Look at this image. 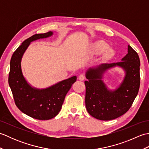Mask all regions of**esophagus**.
I'll return each mask as SVG.
<instances>
[{
    "mask_svg": "<svg viewBox=\"0 0 149 149\" xmlns=\"http://www.w3.org/2000/svg\"><path fill=\"white\" fill-rule=\"evenodd\" d=\"M84 79H85V76L84 74H81L79 76V79L80 81H84Z\"/></svg>",
    "mask_w": 149,
    "mask_h": 149,
    "instance_id": "obj_1",
    "label": "esophagus"
}]
</instances>
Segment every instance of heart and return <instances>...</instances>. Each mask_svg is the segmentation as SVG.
<instances>
[{"label":"heart","mask_w":149,"mask_h":149,"mask_svg":"<svg viewBox=\"0 0 149 149\" xmlns=\"http://www.w3.org/2000/svg\"><path fill=\"white\" fill-rule=\"evenodd\" d=\"M92 50L94 52L100 54L104 51V56L106 58H111L115 55V50L112 47H108V44L102 40L97 41L92 45Z\"/></svg>","instance_id":"heart-1"}]
</instances>
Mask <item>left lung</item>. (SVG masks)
Instances as JSON below:
<instances>
[{"label": "left lung", "instance_id": "left-lung-1", "mask_svg": "<svg viewBox=\"0 0 149 149\" xmlns=\"http://www.w3.org/2000/svg\"><path fill=\"white\" fill-rule=\"evenodd\" d=\"M127 54L116 63H103L86 72L85 104L88 113L100 120H110L123 115L136 97L140 84V61L137 52L128 45ZM121 68L125 77L118 87L111 90L102 79L109 69Z\"/></svg>", "mask_w": 149, "mask_h": 149}]
</instances>
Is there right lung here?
I'll return each mask as SVG.
<instances>
[{"mask_svg": "<svg viewBox=\"0 0 149 149\" xmlns=\"http://www.w3.org/2000/svg\"><path fill=\"white\" fill-rule=\"evenodd\" d=\"M53 32L34 34L22 42L13 54L10 61L9 85L16 105L22 113L33 118L47 120L55 117L61 109L66 93L77 79L74 75L49 87L37 88L24 76L21 61L25 52L34 41L52 36Z\"/></svg>", "mask_w": 149, "mask_h": 149, "instance_id": "right-lung-1", "label": "right lung"}]
</instances>
